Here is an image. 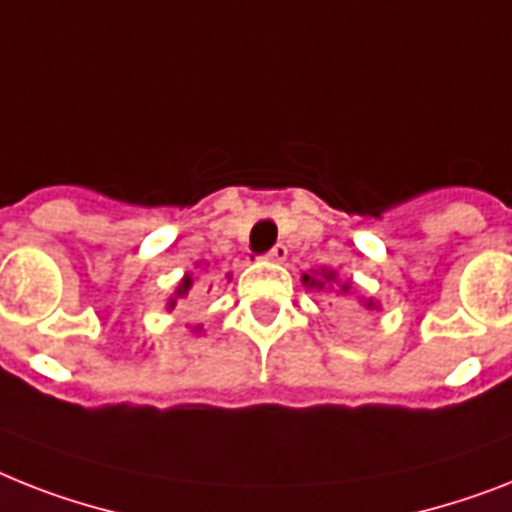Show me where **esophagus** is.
Segmentation results:
<instances>
[{
  "instance_id": "1",
  "label": "esophagus",
  "mask_w": 512,
  "mask_h": 512,
  "mask_svg": "<svg viewBox=\"0 0 512 512\" xmlns=\"http://www.w3.org/2000/svg\"><path fill=\"white\" fill-rule=\"evenodd\" d=\"M286 255H289V249H286L284 244H276V247L268 252V260H273V263H284Z\"/></svg>"
}]
</instances>
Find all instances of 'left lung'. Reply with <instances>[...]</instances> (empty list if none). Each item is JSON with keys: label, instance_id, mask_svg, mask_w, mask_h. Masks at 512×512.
<instances>
[{"label": "left lung", "instance_id": "1", "mask_svg": "<svg viewBox=\"0 0 512 512\" xmlns=\"http://www.w3.org/2000/svg\"><path fill=\"white\" fill-rule=\"evenodd\" d=\"M302 284H305V289H310V292H326V289H334L336 286V294H342V297L352 294V289H355L350 278H347V281H342V278H339V273L331 268L307 270V273H302ZM357 302H360V307H363V310H368V313H378V310H381L378 299H373V297H363V294H357Z\"/></svg>", "mask_w": 512, "mask_h": 512}]
</instances>
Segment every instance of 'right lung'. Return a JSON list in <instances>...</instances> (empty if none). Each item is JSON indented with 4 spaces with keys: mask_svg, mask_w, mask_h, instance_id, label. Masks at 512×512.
Returning a JSON list of instances; mask_svg holds the SVG:
<instances>
[{
    "mask_svg": "<svg viewBox=\"0 0 512 512\" xmlns=\"http://www.w3.org/2000/svg\"><path fill=\"white\" fill-rule=\"evenodd\" d=\"M194 268H199L197 273H191V270H189V273H184V278L178 281L176 289H173V294H170L168 302H165V310H173V307L178 305V299H186V297H191V294L197 292V276H202V270L210 268V263H197ZM226 278L231 281V273H226ZM191 334H202V326L191 328Z\"/></svg>",
    "mask_w": 512,
    "mask_h": 512,
    "instance_id": "add662e5",
    "label": "right lung"
}]
</instances>
